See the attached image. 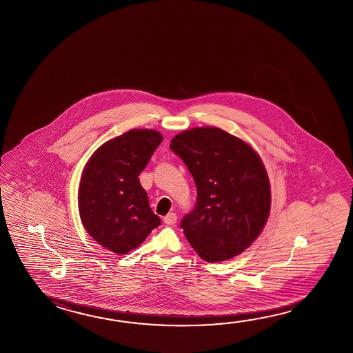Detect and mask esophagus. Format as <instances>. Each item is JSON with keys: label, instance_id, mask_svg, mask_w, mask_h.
<instances>
[{"label": "esophagus", "instance_id": "1", "mask_svg": "<svg viewBox=\"0 0 353 353\" xmlns=\"http://www.w3.org/2000/svg\"><path fill=\"white\" fill-rule=\"evenodd\" d=\"M163 222L170 225H174V223L177 222V216L176 213H168V216L163 218Z\"/></svg>", "mask_w": 353, "mask_h": 353}]
</instances>
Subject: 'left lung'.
I'll return each instance as SVG.
<instances>
[{"mask_svg": "<svg viewBox=\"0 0 353 353\" xmlns=\"http://www.w3.org/2000/svg\"><path fill=\"white\" fill-rule=\"evenodd\" d=\"M197 187L194 208L179 227L202 259L216 263L247 249L265 225L270 185L258 154L218 128H196L172 139Z\"/></svg>", "mask_w": 353, "mask_h": 353, "instance_id": "8db88e82", "label": "left lung"}]
</instances>
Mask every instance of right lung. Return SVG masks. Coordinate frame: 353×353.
<instances>
[{"label": "right lung", "mask_w": 353, "mask_h": 353, "mask_svg": "<svg viewBox=\"0 0 353 353\" xmlns=\"http://www.w3.org/2000/svg\"><path fill=\"white\" fill-rule=\"evenodd\" d=\"M162 140L155 130L128 131L97 150L83 172L81 222L94 241L112 253H129L161 224L139 174Z\"/></svg>", "instance_id": "obj_1"}]
</instances>
